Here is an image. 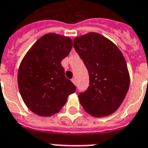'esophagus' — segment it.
I'll return each mask as SVG.
<instances>
[{
    "instance_id": "34e87169",
    "label": "esophagus",
    "mask_w": 148,
    "mask_h": 148,
    "mask_svg": "<svg viewBox=\"0 0 148 148\" xmlns=\"http://www.w3.org/2000/svg\"><path fill=\"white\" fill-rule=\"evenodd\" d=\"M71 81H72V82H73L74 85H76V79H75V78H72V79H71Z\"/></svg>"
}]
</instances>
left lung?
<instances>
[{"label":"left lung","mask_w":148,"mask_h":148,"mask_svg":"<svg viewBox=\"0 0 148 148\" xmlns=\"http://www.w3.org/2000/svg\"><path fill=\"white\" fill-rule=\"evenodd\" d=\"M74 47L90 76L88 89L78 93L81 105L97 117L113 113L123 102L130 82L123 54L113 42L95 32L75 38Z\"/></svg>","instance_id":"left-lung-1"}]
</instances>
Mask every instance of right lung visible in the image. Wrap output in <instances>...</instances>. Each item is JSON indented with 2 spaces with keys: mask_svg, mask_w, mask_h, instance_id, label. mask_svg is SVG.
Segmentation results:
<instances>
[{
  "mask_svg": "<svg viewBox=\"0 0 148 148\" xmlns=\"http://www.w3.org/2000/svg\"><path fill=\"white\" fill-rule=\"evenodd\" d=\"M73 47L70 38L46 34L36 41L21 62L18 87L24 103L34 113L50 116L61 110L76 87L65 77L62 60Z\"/></svg>",
  "mask_w": 148,
  "mask_h": 148,
  "instance_id": "right-lung-1",
  "label": "right lung"
}]
</instances>
